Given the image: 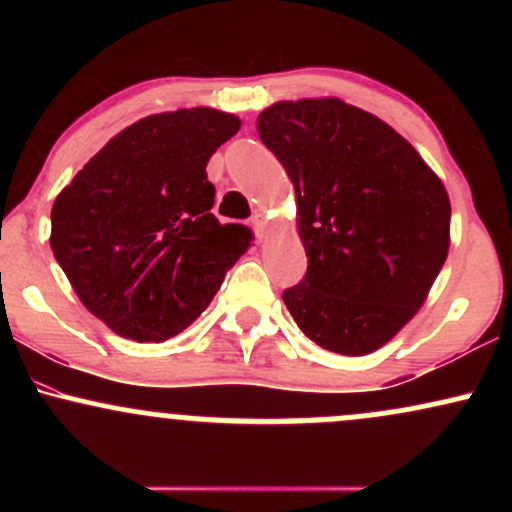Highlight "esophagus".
<instances>
[{"instance_id": "esophagus-1", "label": "esophagus", "mask_w": 512, "mask_h": 512, "mask_svg": "<svg viewBox=\"0 0 512 512\" xmlns=\"http://www.w3.org/2000/svg\"><path fill=\"white\" fill-rule=\"evenodd\" d=\"M264 228H267V216H264V214H260V211H257V214L252 216V231H255L257 236H262Z\"/></svg>"}]
</instances>
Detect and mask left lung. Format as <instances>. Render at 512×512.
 I'll return each mask as SVG.
<instances>
[{
    "mask_svg": "<svg viewBox=\"0 0 512 512\" xmlns=\"http://www.w3.org/2000/svg\"><path fill=\"white\" fill-rule=\"evenodd\" d=\"M257 132L293 182L308 255L286 308L322 349H380L424 305L448 257L443 182L402 134L339 98L274 103Z\"/></svg>",
    "mask_w": 512,
    "mask_h": 512,
    "instance_id": "1",
    "label": "left lung"
}]
</instances>
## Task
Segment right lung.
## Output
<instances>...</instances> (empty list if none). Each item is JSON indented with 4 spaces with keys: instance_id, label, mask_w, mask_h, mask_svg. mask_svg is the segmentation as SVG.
<instances>
[{
    "instance_id": "obj_1",
    "label": "right lung",
    "mask_w": 512,
    "mask_h": 512,
    "mask_svg": "<svg viewBox=\"0 0 512 512\" xmlns=\"http://www.w3.org/2000/svg\"><path fill=\"white\" fill-rule=\"evenodd\" d=\"M236 115L190 108L115 134L52 204L50 245L76 296L110 330L166 342L202 315L250 231L211 214V154Z\"/></svg>"
}]
</instances>
